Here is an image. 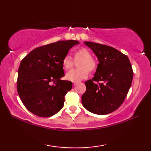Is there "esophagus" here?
<instances>
[{"mask_svg":"<svg viewBox=\"0 0 151 151\" xmlns=\"http://www.w3.org/2000/svg\"><path fill=\"white\" fill-rule=\"evenodd\" d=\"M77 83H78V82H73V86H75L76 84H77Z\"/></svg>","mask_w":151,"mask_h":151,"instance_id":"obj_1","label":"esophagus"}]
</instances>
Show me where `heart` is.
I'll return each instance as SVG.
<instances>
[{
  "label": "heart",
  "mask_w": 151,
  "mask_h": 151,
  "mask_svg": "<svg viewBox=\"0 0 151 151\" xmlns=\"http://www.w3.org/2000/svg\"><path fill=\"white\" fill-rule=\"evenodd\" d=\"M74 60L78 62V69L72 70L66 75V78L72 82H78L86 78L89 71H94L97 69V62L92 58V54L86 48H81L76 50L73 54ZM62 67L64 70H69L72 69L74 62L69 56H65L62 60Z\"/></svg>",
  "instance_id": "obj_1"
}]
</instances>
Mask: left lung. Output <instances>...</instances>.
I'll return each mask as SVG.
<instances>
[{
	"label": "left lung",
	"mask_w": 151,
	"mask_h": 151,
	"mask_svg": "<svg viewBox=\"0 0 151 151\" xmlns=\"http://www.w3.org/2000/svg\"><path fill=\"white\" fill-rule=\"evenodd\" d=\"M84 43L93 51L99 63L93 78L85 82L82 105L95 114H110L120 107L129 91L132 65L127 55L113 47L90 41Z\"/></svg>",
	"instance_id": "8db88e82"
}]
</instances>
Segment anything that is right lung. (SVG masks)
Segmentation results:
<instances>
[{
  "instance_id": "right-lung-1",
  "label": "right lung",
  "mask_w": 151,
  "mask_h": 151,
  "mask_svg": "<svg viewBox=\"0 0 151 151\" xmlns=\"http://www.w3.org/2000/svg\"><path fill=\"white\" fill-rule=\"evenodd\" d=\"M78 41H59L32 50L21 62L17 88L24 106L41 117L57 114L63 106L65 95L72 82L62 81L65 76L62 60ZM54 82L53 85L50 83Z\"/></svg>"
}]
</instances>
